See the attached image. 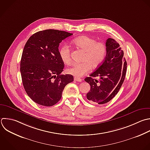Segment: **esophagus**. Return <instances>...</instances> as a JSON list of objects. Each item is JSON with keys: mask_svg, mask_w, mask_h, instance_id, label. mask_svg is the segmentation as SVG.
Returning <instances> with one entry per match:
<instances>
[{"mask_svg": "<svg viewBox=\"0 0 150 150\" xmlns=\"http://www.w3.org/2000/svg\"><path fill=\"white\" fill-rule=\"evenodd\" d=\"M74 80L76 81H78V82H81L82 80L80 78H77V77H74Z\"/></svg>", "mask_w": 150, "mask_h": 150, "instance_id": "1", "label": "esophagus"}]
</instances>
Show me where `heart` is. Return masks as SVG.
Returning a JSON list of instances; mask_svg holds the SVG:
<instances>
[{"mask_svg":"<svg viewBox=\"0 0 150 150\" xmlns=\"http://www.w3.org/2000/svg\"><path fill=\"white\" fill-rule=\"evenodd\" d=\"M71 43L85 52L83 63H76L69 67L66 71L68 74L76 77H81L88 73L91 68L96 69L101 64L107 52L105 45L97 42L94 38L88 36H81L71 40ZM60 57L65 64L71 62V51L70 47L63 45L59 49Z\"/></svg>","mask_w":150,"mask_h":150,"instance_id":"obj_1","label":"heart"}]
</instances>
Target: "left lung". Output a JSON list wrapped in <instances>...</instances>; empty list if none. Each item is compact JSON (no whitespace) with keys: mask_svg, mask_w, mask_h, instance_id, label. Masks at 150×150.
I'll use <instances>...</instances> for the list:
<instances>
[{"mask_svg":"<svg viewBox=\"0 0 150 150\" xmlns=\"http://www.w3.org/2000/svg\"><path fill=\"white\" fill-rule=\"evenodd\" d=\"M105 46L107 52L103 63L84 79L90 85L86 97L91 103L103 104L110 101L119 91L126 74L127 62L120 45L108 38ZM97 76L98 79H93Z\"/></svg>","mask_w":150,"mask_h":150,"instance_id":"left-lung-1","label":"left lung"}]
</instances>
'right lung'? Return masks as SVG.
Wrapping results in <instances>:
<instances>
[{
	"label": "right lung",
	"mask_w": 150,
	"mask_h": 150,
	"mask_svg": "<svg viewBox=\"0 0 150 150\" xmlns=\"http://www.w3.org/2000/svg\"><path fill=\"white\" fill-rule=\"evenodd\" d=\"M73 34L47 29L33 34L27 41L21 61L24 88L36 103L52 106L62 98L65 86L74 80L71 74H60L64 64L59 51L60 43Z\"/></svg>",
	"instance_id": "obj_1"
}]
</instances>
